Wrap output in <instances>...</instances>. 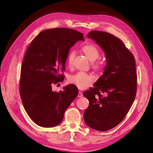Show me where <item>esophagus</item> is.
<instances>
[{"mask_svg":"<svg viewBox=\"0 0 153 153\" xmlns=\"http://www.w3.org/2000/svg\"><path fill=\"white\" fill-rule=\"evenodd\" d=\"M82 95H83V94H82V93L81 92H78V95H77V97H82Z\"/></svg>","mask_w":153,"mask_h":153,"instance_id":"obj_1","label":"esophagus"}]
</instances>
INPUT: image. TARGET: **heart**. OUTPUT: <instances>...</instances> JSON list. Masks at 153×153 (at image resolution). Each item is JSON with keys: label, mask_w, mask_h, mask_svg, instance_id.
Segmentation results:
<instances>
[{"label": "heart", "mask_w": 153, "mask_h": 153, "mask_svg": "<svg viewBox=\"0 0 153 153\" xmlns=\"http://www.w3.org/2000/svg\"><path fill=\"white\" fill-rule=\"evenodd\" d=\"M81 50L88 59L92 62V68L95 71H99L102 69L103 62L98 59L100 53L97 47L91 44H85L81 47ZM75 57L76 53L74 51H71L69 53L66 60L68 67L71 68L73 66ZM69 81L71 84L76 86L79 89L83 90L94 83V78L91 74L79 72L77 74L72 76L69 78Z\"/></svg>", "instance_id": "obj_1"}]
</instances>
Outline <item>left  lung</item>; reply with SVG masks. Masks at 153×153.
I'll list each match as a JSON object with an SVG mask.
<instances>
[{"label": "left lung", "mask_w": 153, "mask_h": 153, "mask_svg": "<svg viewBox=\"0 0 153 153\" xmlns=\"http://www.w3.org/2000/svg\"><path fill=\"white\" fill-rule=\"evenodd\" d=\"M87 38L101 46L107 65L94 87L83 94L89 101L84 121L95 130L105 131L123 121L134 102L137 90L135 59L121 39L107 32L91 31Z\"/></svg>", "instance_id": "1"}]
</instances>
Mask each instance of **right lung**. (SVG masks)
I'll use <instances>...</instances> for the list:
<instances>
[{
	"label": "right lung",
	"mask_w": 153,
	"mask_h": 153,
	"mask_svg": "<svg viewBox=\"0 0 153 153\" xmlns=\"http://www.w3.org/2000/svg\"><path fill=\"white\" fill-rule=\"evenodd\" d=\"M84 34L67 28L42 31L28 47L22 62L20 94L30 118L44 128L59 125L66 110L77 96L78 89L70 84L53 92L52 85L64 81L69 49Z\"/></svg>",
	"instance_id": "obj_1"
}]
</instances>
